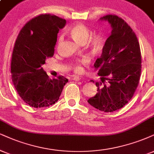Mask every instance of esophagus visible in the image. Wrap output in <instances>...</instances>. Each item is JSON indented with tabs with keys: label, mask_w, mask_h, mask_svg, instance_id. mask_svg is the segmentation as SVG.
Wrapping results in <instances>:
<instances>
[{
	"label": "esophagus",
	"mask_w": 154,
	"mask_h": 154,
	"mask_svg": "<svg viewBox=\"0 0 154 154\" xmlns=\"http://www.w3.org/2000/svg\"><path fill=\"white\" fill-rule=\"evenodd\" d=\"M72 79H73V81H80L81 80V78L80 77H79V76H73V78H72Z\"/></svg>",
	"instance_id": "obj_1"
}]
</instances>
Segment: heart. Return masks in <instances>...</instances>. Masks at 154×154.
Wrapping results in <instances>:
<instances>
[{
  "label": "heart",
  "instance_id": "1",
  "mask_svg": "<svg viewBox=\"0 0 154 154\" xmlns=\"http://www.w3.org/2000/svg\"><path fill=\"white\" fill-rule=\"evenodd\" d=\"M69 33L73 38L77 42L81 44H83L87 41L89 36L91 35V31L85 25L83 24H76L71 27L69 30ZM63 39L62 35H60L58 38V43H60ZM90 44L94 47H98L101 45L103 42V37L100 35H94L90 38L89 40ZM88 59L87 58H83L81 60H78L75 61L73 66V71L75 72L82 71V64L86 63L88 62Z\"/></svg>",
  "mask_w": 154,
  "mask_h": 154
}]
</instances>
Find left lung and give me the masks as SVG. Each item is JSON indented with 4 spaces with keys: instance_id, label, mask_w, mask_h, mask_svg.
<instances>
[{
    "instance_id": "8db88e82",
    "label": "left lung",
    "mask_w": 154,
    "mask_h": 154,
    "mask_svg": "<svg viewBox=\"0 0 154 154\" xmlns=\"http://www.w3.org/2000/svg\"><path fill=\"white\" fill-rule=\"evenodd\" d=\"M100 20H107L112 31L94 63L101 76L96 83L98 93L88 102L101 111L113 112L126 105L136 91L141 72V49L135 33L122 18L106 15Z\"/></svg>"
}]
</instances>
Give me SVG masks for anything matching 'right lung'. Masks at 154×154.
Instances as JSON below:
<instances>
[{"mask_svg":"<svg viewBox=\"0 0 154 154\" xmlns=\"http://www.w3.org/2000/svg\"><path fill=\"white\" fill-rule=\"evenodd\" d=\"M66 23L54 15H40L26 23L17 37L11 63L12 81L20 98L31 107L54 104L68 81L62 75L49 79L41 67L54 56L57 35Z\"/></svg>","mask_w":154,"mask_h":154,"instance_id":"right-lung-1","label":"right lung"}]
</instances>
